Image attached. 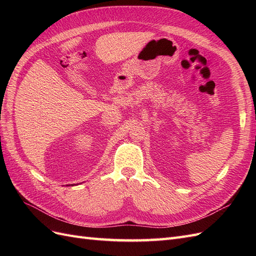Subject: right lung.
<instances>
[{
	"mask_svg": "<svg viewBox=\"0 0 256 256\" xmlns=\"http://www.w3.org/2000/svg\"><path fill=\"white\" fill-rule=\"evenodd\" d=\"M72 186H74V184H72Z\"/></svg>",
	"mask_w": 256,
	"mask_h": 256,
	"instance_id": "1",
	"label": "right lung"
}]
</instances>
